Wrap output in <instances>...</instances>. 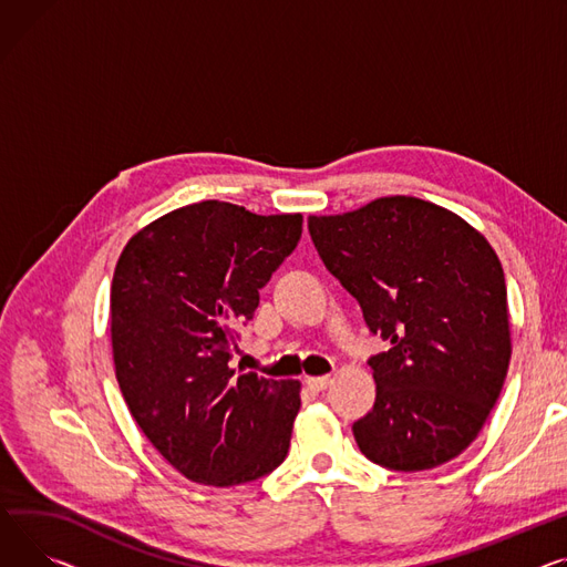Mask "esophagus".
<instances>
[{
	"label": "esophagus",
	"mask_w": 567,
	"mask_h": 567,
	"mask_svg": "<svg viewBox=\"0 0 567 567\" xmlns=\"http://www.w3.org/2000/svg\"><path fill=\"white\" fill-rule=\"evenodd\" d=\"M332 383L330 375H319V379H306V385L312 390V392H323L328 390Z\"/></svg>",
	"instance_id": "34e87169"
}]
</instances>
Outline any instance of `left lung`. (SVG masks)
<instances>
[{
  "instance_id": "left-lung-1",
  "label": "left lung",
  "mask_w": 567,
  "mask_h": 567,
  "mask_svg": "<svg viewBox=\"0 0 567 567\" xmlns=\"http://www.w3.org/2000/svg\"><path fill=\"white\" fill-rule=\"evenodd\" d=\"M308 230L369 332L390 344L367 360L375 401L353 424L362 454L396 472L461 456L495 408L511 360L493 246L454 212L410 196L310 216Z\"/></svg>"
}]
</instances>
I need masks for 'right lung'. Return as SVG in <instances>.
<instances>
[{
  "label": "right lung",
  "mask_w": 567,
  "mask_h": 567,
  "mask_svg": "<svg viewBox=\"0 0 567 567\" xmlns=\"http://www.w3.org/2000/svg\"><path fill=\"white\" fill-rule=\"evenodd\" d=\"M303 216L205 200L136 233L111 282V347L125 403L186 478L228 487L274 472L300 408L298 381L233 369L239 326L293 252Z\"/></svg>",
  "instance_id": "right-lung-1"
}]
</instances>
